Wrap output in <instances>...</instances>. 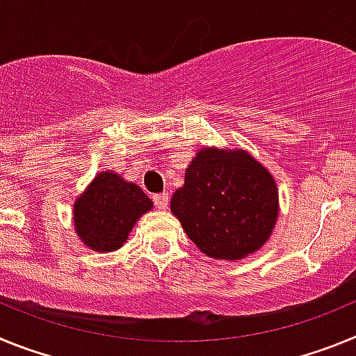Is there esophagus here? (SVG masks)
Here are the masks:
<instances>
[{
  "instance_id": "esophagus-1",
  "label": "esophagus",
  "mask_w": 356,
  "mask_h": 356,
  "mask_svg": "<svg viewBox=\"0 0 356 356\" xmlns=\"http://www.w3.org/2000/svg\"><path fill=\"white\" fill-rule=\"evenodd\" d=\"M153 201H155V205L159 207L160 210H165L169 207V194L168 193L155 194V196H153Z\"/></svg>"
}]
</instances>
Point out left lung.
Segmentation results:
<instances>
[{"mask_svg": "<svg viewBox=\"0 0 356 356\" xmlns=\"http://www.w3.org/2000/svg\"><path fill=\"white\" fill-rule=\"evenodd\" d=\"M171 212L201 253L242 260L269 241L280 203L273 175L246 149L201 147Z\"/></svg>", "mask_w": 356, "mask_h": 356, "instance_id": "8db88e82", "label": "left lung"}]
</instances>
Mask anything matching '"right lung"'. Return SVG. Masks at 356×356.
<instances>
[{
	"label": "right lung",
	"instance_id": "1",
	"mask_svg": "<svg viewBox=\"0 0 356 356\" xmlns=\"http://www.w3.org/2000/svg\"><path fill=\"white\" fill-rule=\"evenodd\" d=\"M151 209L153 201L139 185L102 171L72 205L74 232L89 250L110 253L122 248L135 222Z\"/></svg>",
	"mask_w": 356,
	"mask_h": 356
}]
</instances>
